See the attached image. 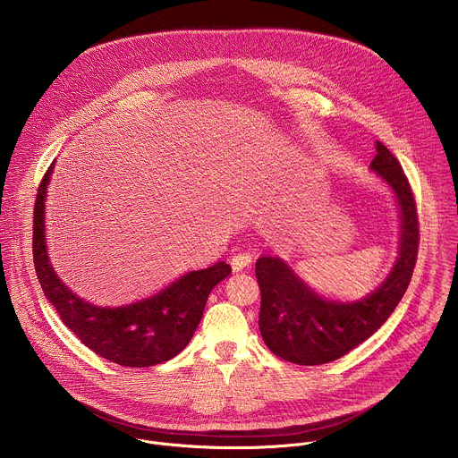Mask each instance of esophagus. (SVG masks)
I'll return each instance as SVG.
<instances>
[{
  "label": "esophagus",
  "instance_id": "34e87169",
  "mask_svg": "<svg viewBox=\"0 0 458 458\" xmlns=\"http://www.w3.org/2000/svg\"><path fill=\"white\" fill-rule=\"evenodd\" d=\"M251 253H237V255H233V259H232V267L235 269V271H241V269H244L246 266H250L251 264Z\"/></svg>",
  "mask_w": 458,
  "mask_h": 458
}]
</instances>
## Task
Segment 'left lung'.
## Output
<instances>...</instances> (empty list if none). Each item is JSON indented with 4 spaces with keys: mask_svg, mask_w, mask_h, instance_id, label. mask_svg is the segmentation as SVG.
I'll list each match as a JSON object with an SVG mask.
<instances>
[{
    "mask_svg": "<svg viewBox=\"0 0 458 458\" xmlns=\"http://www.w3.org/2000/svg\"><path fill=\"white\" fill-rule=\"evenodd\" d=\"M376 150L370 167L394 189L403 232L397 262L374 293L356 301H331L313 293L280 259H257L259 329L267 349L289 363L322 365L345 356L388 320L408 289L420 239L415 196L392 152L381 141H376Z\"/></svg>",
    "mask_w": 458,
    "mask_h": 458,
    "instance_id": "1",
    "label": "left lung"
}]
</instances>
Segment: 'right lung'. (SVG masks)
<instances>
[{
    "label": "right lung",
    "instance_id": "right-lung-1",
    "mask_svg": "<svg viewBox=\"0 0 458 458\" xmlns=\"http://www.w3.org/2000/svg\"><path fill=\"white\" fill-rule=\"evenodd\" d=\"M54 164L45 173L34 205V266L45 296L64 326L95 354L122 367H152L180 354L192 340L205 303L223 278L226 262L189 271L160 293L122 308H97L77 298L55 275L45 244V198Z\"/></svg>",
    "mask_w": 458,
    "mask_h": 458
}]
</instances>
